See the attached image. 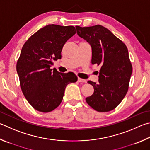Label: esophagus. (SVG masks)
Masks as SVG:
<instances>
[{
    "label": "esophagus",
    "mask_w": 150,
    "mask_h": 150,
    "mask_svg": "<svg viewBox=\"0 0 150 150\" xmlns=\"http://www.w3.org/2000/svg\"><path fill=\"white\" fill-rule=\"evenodd\" d=\"M78 81L79 83H86V81L85 79H81V78H78Z\"/></svg>",
    "instance_id": "34e87169"
}]
</instances>
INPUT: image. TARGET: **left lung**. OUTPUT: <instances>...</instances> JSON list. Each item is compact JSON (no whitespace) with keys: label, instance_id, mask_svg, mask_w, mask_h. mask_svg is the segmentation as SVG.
<instances>
[{"label":"left lung","instance_id":"obj_1","mask_svg":"<svg viewBox=\"0 0 150 150\" xmlns=\"http://www.w3.org/2000/svg\"><path fill=\"white\" fill-rule=\"evenodd\" d=\"M77 33L92 48V64L100 65L98 83L88 81L94 87L87 103L99 112L113 110L124 98L129 89L132 67L128 49L123 42L102 25L76 26Z\"/></svg>","mask_w":150,"mask_h":150}]
</instances>
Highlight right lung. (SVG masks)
<instances>
[{"label": "right lung", "mask_w": 150, "mask_h": 150, "mask_svg": "<svg viewBox=\"0 0 150 150\" xmlns=\"http://www.w3.org/2000/svg\"><path fill=\"white\" fill-rule=\"evenodd\" d=\"M75 33L73 26L48 25L30 37L21 48L16 70L24 96L36 110L47 113L56 109L66 86L77 81L72 72L50 69L53 60L61 59L65 43Z\"/></svg>", "instance_id": "1"}]
</instances>
